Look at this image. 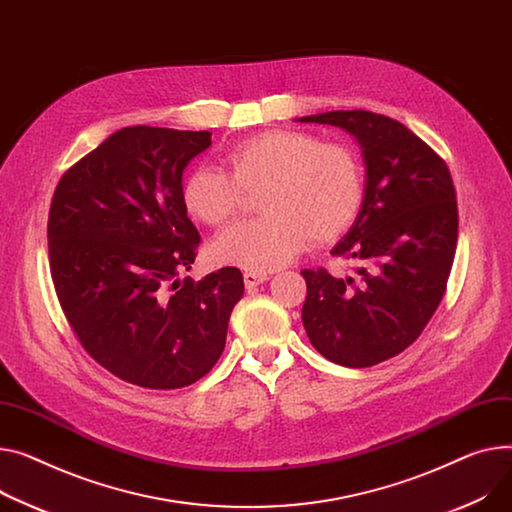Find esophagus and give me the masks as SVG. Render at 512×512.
Here are the masks:
<instances>
[{
	"mask_svg": "<svg viewBox=\"0 0 512 512\" xmlns=\"http://www.w3.org/2000/svg\"><path fill=\"white\" fill-rule=\"evenodd\" d=\"M243 278H245V286H247V288H255V286L263 284L269 276L263 274V271H245Z\"/></svg>",
	"mask_w": 512,
	"mask_h": 512,
	"instance_id": "34e87169",
	"label": "esophagus"
}]
</instances>
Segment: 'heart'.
<instances>
[{"mask_svg":"<svg viewBox=\"0 0 512 512\" xmlns=\"http://www.w3.org/2000/svg\"><path fill=\"white\" fill-rule=\"evenodd\" d=\"M224 170L197 166L181 183V203L195 222L220 226L241 212L245 193L259 195V220L224 228L212 261L271 271L306 245L335 241L360 212L364 175L358 154L309 131L271 129L238 142Z\"/></svg>","mask_w":512,"mask_h":512,"instance_id":"1","label":"heart"}]
</instances>
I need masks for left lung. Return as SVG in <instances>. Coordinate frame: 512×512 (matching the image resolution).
Instances as JSON below:
<instances>
[{"label":"left lung","instance_id":"8db88e82","mask_svg":"<svg viewBox=\"0 0 512 512\" xmlns=\"http://www.w3.org/2000/svg\"><path fill=\"white\" fill-rule=\"evenodd\" d=\"M350 131L362 146L366 187L350 232L331 255L354 259V278L302 269V323L315 350L366 368L412 346L445 296L457 247L451 170L403 123L370 111L300 117Z\"/></svg>","mask_w":512,"mask_h":512}]
</instances>
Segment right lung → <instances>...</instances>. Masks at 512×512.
Masks as SVG:
<instances>
[{
	"label": "right lung",
	"instance_id": "obj_1",
	"mask_svg": "<svg viewBox=\"0 0 512 512\" xmlns=\"http://www.w3.org/2000/svg\"><path fill=\"white\" fill-rule=\"evenodd\" d=\"M210 131L123 127L63 173L47 238L61 311L102 368L144 389L212 370L245 292L236 267L179 280L201 243L181 203L183 170Z\"/></svg>",
	"mask_w": 512,
	"mask_h": 512
}]
</instances>
